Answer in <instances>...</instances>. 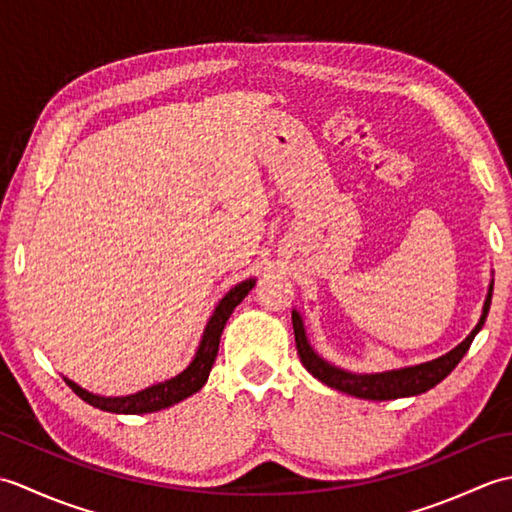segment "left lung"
<instances>
[{
  "instance_id": "obj_1",
  "label": "left lung",
  "mask_w": 512,
  "mask_h": 512,
  "mask_svg": "<svg viewBox=\"0 0 512 512\" xmlns=\"http://www.w3.org/2000/svg\"><path fill=\"white\" fill-rule=\"evenodd\" d=\"M491 297H493V279L491 284H488L482 317L471 330V334L466 336L460 345H455L451 352L420 365L387 369V372H374V374L347 372V369L328 363L323 356L314 352V347L308 341L306 325H303L299 310H292V328H295L297 352L303 367H306L314 378L321 380L323 385L343 391V394H350L363 400H396V398L418 396V394H424V391H429L431 387H436L440 380L447 378L455 369V365L462 361V356L469 352L477 332L484 328L488 308H491Z\"/></svg>"
}]
</instances>
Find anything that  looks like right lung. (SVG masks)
I'll list each match as a JSON object with an SVG mask.
<instances>
[{
  "label": "right lung",
  "instance_id": "add662e5",
  "mask_svg": "<svg viewBox=\"0 0 512 512\" xmlns=\"http://www.w3.org/2000/svg\"><path fill=\"white\" fill-rule=\"evenodd\" d=\"M253 286H255V279H244L242 284H237L226 292V295L220 299V303L215 306L211 319L206 321L202 341L198 345V352L193 356V361L187 365V369H182L178 376L165 380V383L151 385L143 391H136V394L114 398V396L92 394V391L79 387L70 378H63V380L72 387L74 394L88 402V405L101 411H110V413H129V416H132V413H154V411L176 405V402L193 396L195 391H200L206 380H209L217 350H220V336L224 332V325L228 317L233 314V310L244 301L248 292L253 290Z\"/></svg>",
  "mask_w": 512,
  "mask_h": 512
}]
</instances>
